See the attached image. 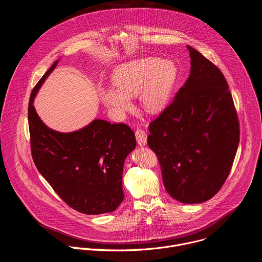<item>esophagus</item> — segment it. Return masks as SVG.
Returning a JSON list of instances; mask_svg holds the SVG:
<instances>
[{"label":"esophagus","mask_w":262,"mask_h":262,"mask_svg":"<svg viewBox=\"0 0 262 262\" xmlns=\"http://www.w3.org/2000/svg\"><path fill=\"white\" fill-rule=\"evenodd\" d=\"M136 139L140 146H144L147 144V134L144 129H137L136 130Z\"/></svg>","instance_id":"1"}]
</instances>
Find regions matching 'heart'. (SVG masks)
I'll return each mask as SVG.
<instances>
[{"label": "heart", "instance_id": "obj_1", "mask_svg": "<svg viewBox=\"0 0 262 262\" xmlns=\"http://www.w3.org/2000/svg\"><path fill=\"white\" fill-rule=\"evenodd\" d=\"M177 80V68L171 61L145 57L129 61L116 68L113 81L100 91L102 102L118 116L133 110L132 97L139 94L142 107L158 113L168 103Z\"/></svg>", "mask_w": 262, "mask_h": 262}]
</instances>
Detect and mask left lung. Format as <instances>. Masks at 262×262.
I'll return each mask as SVG.
<instances>
[{"label": "left lung", "instance_id": "8db88e82", "mask_svg": "<svg viewBox=\"0 0 262 262\" xmlns=\"http://www.w3.org/2000/svg\"><path fill=\"white\" fill-rule=\"evenodd\" d=\"M190 77L149 124L148 146L162 168L166 191L194 204L212 198L228 177L239 143V123L222 71L188 46Z\"/></svg>", "mask_w": 262, "mask_h": 262}]
</instances>
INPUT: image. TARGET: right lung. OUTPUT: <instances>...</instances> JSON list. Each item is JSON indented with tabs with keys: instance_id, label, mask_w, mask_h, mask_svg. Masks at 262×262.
Returning a JSON list of instances; mask_svg holds the SVG:
<instances>
[{
	"instance_id": "right-lung-1",
	"label": "right lung",
	"mask_w": 262,
	"mask_h": 262,
	"mask_svg": "<svg viewBox=\"0 0 262 262\" xmlns=\"http://www.w3.org/2000/svg\"><path fill=\"white\" fill-rule=\"evenodd\" d=\"M58 60L32 90L28 119L31 152L36 168L59 197L85 214L114 211L124 199L122 171L136 147L135 133L124 123L95 119L71 133L48 127L33 105L39 88Z\"/></svg>"
}]
</instances>
